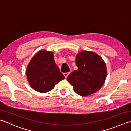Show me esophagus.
Segmentation results:
<instances>
[{"label":"esophagus","instance_id":"34e87169","mask_svg":"<svg viewBox=\"0 0 131 131\" xmlns=\"http://www.w3.org/2000/svg\"><path fill=\"white\" fill-rule=\"evenodd\" d=\"M69 74H70V73H69V72H68V73H63V75H64V76L65 77V78H67Z\"/></svg>","mask_w":131,"mask_h":131}]
</instances>
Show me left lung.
Returning a JSON list of instances; mask_svg holds the SVG:
<instances>
[{"instance_id": "8db88e82", "label": "left lung", "mask_w": 131, "mask_h": 131, "mask_svg": "<svg viewBox=\"0 0 131 131\" xmlns=\"http://www.w3.org/2000/svg\"><path fill=\"white\" fill-rule=\"evenodd\" d=\"M78 69L68 75L67 80L75 93L82 96L95 93L103 86L107 77L106 63L91 51H81L76 56Z\"/></svg>"}]
</instances>
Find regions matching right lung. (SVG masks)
Wrapping results in <instances>:
<instances>
[{
  "instance_id": "right-lung-1",
  "label": "right lung",
  "mask_w": 131,
  "mask_h": 131,
  "mask_svg": "<svg viewBox=\"0 0 131 131\" xmlns=\"http://www.w3.org/2000/svg\"><path fill=\"white\" fill-rule=\"evenodd\" d=\"M31 88L41 93L50 91L56 84L65 78L54 61L53 53L45 49L35 54L26 70Z\"/></svg>"
}]
</instances>
